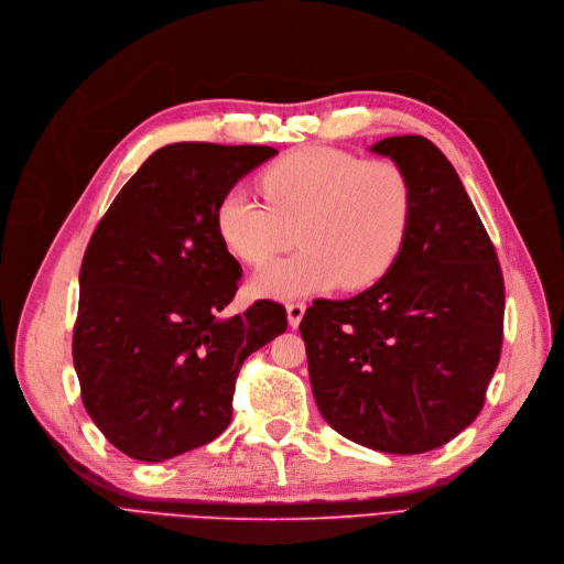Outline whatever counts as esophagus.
<instances>
[{"instance_id":"1","label":"esophagus","mask_w":564,"mask_h":564,"mask_svg":"<svg viewBox=\"0 0 564 564\" xmlns=\"http://www.w3.org/2000/svg\"><path fill=\"white\" fill-rule=\"evenodd\" d=\"M305 310H307L305 303H289V305H286V318H289V326H291V328H299V326H301Z\"/></svg>"}]
</instances>
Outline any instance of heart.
<instances>
[{
    "mask_svg": "<svg viewBox=\"0 0 564 564\" xmlns=\"http://www.w3.org/2000/svg\"><path fill=\"white\" fill-rule=\"evenodd\" d=\"M263 197L227 191L216 208L218 236L240 263L261 268L259 296L293 301L335 286L377 284L404 250L413 220V185L392 160H362L339 149L310 147L284 155L259 176Z\"/></svg>",
    "mask_w": 564,
    "mask_h": 564,
    "instance_id": "b5f03b06",
    "label": "heart"
}]
</instances>
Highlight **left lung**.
I'll list each match as a JSON object with an SVG mask.
<instances>
[{"instance_id": "left-lung-1", "label": "left lung", "mask_w": 564, "mask_h": 564, "mask_svg": "<svg viewBox=\"0 0 564 564\" xmlns=\"http://www.w3.org/2000/svg\"><path fill=\"white\" fill-rule=\"evenodd\" d=\"M413 185V220L390 271L301 321L310 383L344 438L388 454L452 441L479 415L500 360L505 284L491 238L449 160L426 138H388Z\"/></svg>"}]
</instances>
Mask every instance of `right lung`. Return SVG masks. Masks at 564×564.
<instances>
[{
    "mask_svg": "<svg viewBox=\"0 0 564 564\" xmlns=\"http://www.w3.org/2000/svg\"><path fill=\"white\" fill-rule=\"evenodd\" d=\"M273 147L178 142L151 153L107 208L79 268L73 365L83 404L117 449L158 464L218 438L240 365L286 312L234 301L240 265L216 229L223 195Z\"/></svg>",
    "mask_w": 564,
    "mask_h": 564,
    "instance_id": "1",
    "label": "right lung"
}]
</instances>
